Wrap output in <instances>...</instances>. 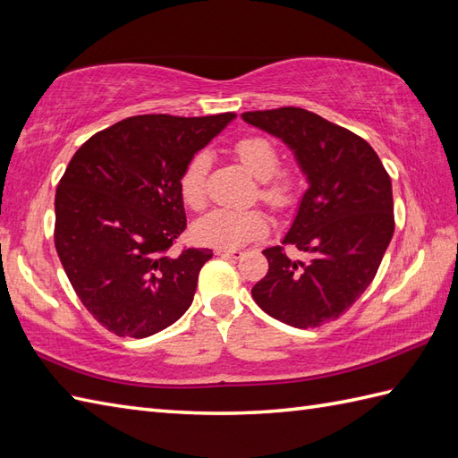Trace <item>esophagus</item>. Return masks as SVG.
<instances>
[{
    "mask_svg": "<svg viewBox=\"0 0 458 458\" xmlns=\"http://www.w3.org/2000/svg\"><path fill=\"white\" fill-rule=\"evenodd\" d=\"M216 254L217 256H225V259H241L244 252L237 250V249H216Z\"/></svg>",
    "mask_w": 458,
    "mask_h": 458,
    "instance_id": "1",
    "label": "esophagus"
}]
</instances>
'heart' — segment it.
Here are the masks:
<instances>
[{"instance_id":"1","label":"heart","mask_w":458,"mask_h":458,"mask_svg":"<svg viewBox=\"0 0 458 458\" xmlns=\"http://www.w3.org/2000/svg\"><path fill=\"white\" fill-rule=\"evenodd\" d=\"M233 153L247 166L249 173L260 181L259 196L262 202L276 209L289 206L295 199L297 178L292 171L280 169V151L264 136L249 133L233 145ZM209 159L206 153H196L178 174V194L182 202L199 209L206 204V176ZM267 221L260 209H227L217 208L199 217L192 235L199 244L216 249H239L266 235Z\"/></svg>"}]
</instances>
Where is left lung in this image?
I'll return each mask as SVG.
<instances>
[{
    "label": "left lung",
    "mask_w": 458,
    "mask_h": 458,
    "mask_svg": "<svg viewBox=\"0 0 458 458\" xmlns=\"http://www.w3.org/2000/svg\"><path fill=\"white\" fill-rule=\"evenodd\" d=\"M242 120L280 138L309 181L292 229L264 250L256 305L295 328L336 320L369 287L393 239L390 176L363 138L305 108L254 110ZM287 243L306 260L287 257Z\"/></svg>",
    "instance_id": "obj_1"
}]
</instances>
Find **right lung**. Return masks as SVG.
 I'll return each mask as SVG.
<instances>
[{"mask_svg":"<svg viewBox=\"0 0 458 458\" xmlns=\"http://www.w3.org/2000/svg\"><path fill=\"white\" fill-rule=\"evenodd\" d=\"M233 118L120 120L89 138L60 178L55 250L85 309L116 336L148 338L192 305L214 252H171L186 229L178 174Z\"/></svg>","mask_w":458,"mask_h":458,"instance_id":"right-lung-1","label":"right lung"}]
</instances>
